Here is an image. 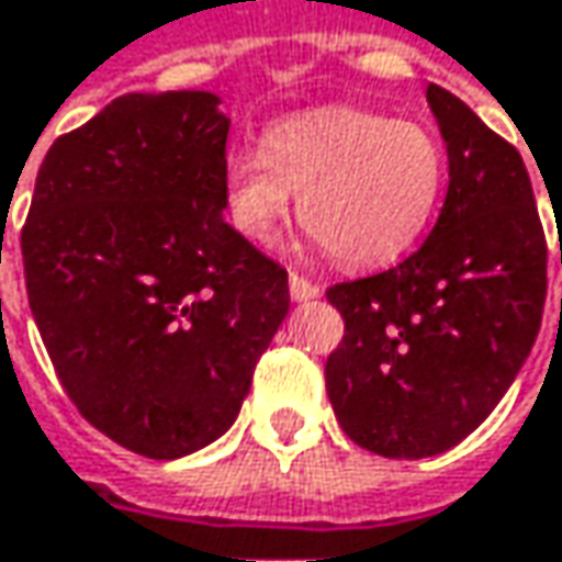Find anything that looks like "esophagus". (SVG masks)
<instances>
[{"label":"esophagus","instance_id":"esophagus-1","mask_svg":"<svg viewBox=\"0 0 562 562\" xmlns=\"http://www.w3.org/2000/svg\"><path fill=\"white\" fill-rule=\"evenodd\" d=\"M289 295H292L295 302H312V299L322 295V285H315V282L299 277V273H289Z\"/></svg>","mask_w":562,"mask_h":562}]
</instances>
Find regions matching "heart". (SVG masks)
Returning <instances> with one entry per match:
<instances>
[{
    "label": "heart",
    "mask_w": 562,
    "mask_h": 562,
    "mask_svg": "<svg viewBox=\"0 0 562 562\" xmlns=\"http://www.w3.org/2000/svg\"><path fill=\"white\" fill-rule=\"evenodd\" d=\"M231 225L270 244L299 195V218L347 267L402 257L434 222L447 157L412 119L328 105L289 115L263 147H237L225 160Z\"/></svg>",
    "instance_id": "heart-1"
}]
</instances>
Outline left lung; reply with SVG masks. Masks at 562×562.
<instances>
[{
  "mask_svg": "<svg viewBox=\"0 0 562 562\" xmlns=\"http://www.w3.org/2000/svg\"><path fill=\"white\" fill-rule=\"evenodd\" d=\"M450 186L398 267L328 289L344 340L325 383L344 434L422 460L473 434L521 373L547 299V244L521 154L453 92L428 86ZM562 263V247H560Z\"/></svg>",
  "mask_w": 562,
  "mask_h": 562,
  "instance_id": "8db88e82",
  "label": "left lung"
}]
</instances>
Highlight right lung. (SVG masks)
<instances>
[{"label":"right lung","instance_id":"add662e5","mask_svg":"<svg viewBox=\"0 0 562 562\" xmlns=\"http://www.w3.org/2000/svg\"><path fill=\"white\" fill-rule=\"evenodd\" d=\"M231 119L205 89L128 92L47 150L27 305L79 415L140 457L228 431L289 277L225 222Z\"/></svg>","mask_w":562,"mask_h":562}]
</instances>
